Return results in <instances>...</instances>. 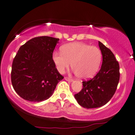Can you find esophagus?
<instances>
[{
    "instance_id": "obj_1",
    "label": "esophagus",
    "mask_w": 135,
    "mask_h": 135,
    "mask_svg": "<svg viewBox=\"0 0 135 135\" xmlns=\"http://www.w3.org/2000/svg\"><path fill=\"white\" fill-rule=\"evenodd\" d=\"M65 80L66 81H70V82H71V81H73V80L71 79V78H69V77H65Z\"/></svg>"
}]
</instances>
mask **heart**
<instances>
[{"label":"heart","instance_id":"1","mask_svg":"<svg viewBox=\"0 0 135 135\" xmlns=\"http://www.w3.org/2000/svg\"><path fill=\"white\" fill-rule=\"evenodd\" d=\"M62 52L55 51L52 59L57 70L64 73L71 65L78 77L91 78L97 72L102 60L100 49L82 42H72L62 47Z\"/></svg>","mask_w":135,"mask_h":135}]
</instances>
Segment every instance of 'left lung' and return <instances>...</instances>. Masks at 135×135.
I'll list each match as a JSON object with an SVG mask.
<instances>
[{
	"instance_id": "left-lung-1",
	"label": "left lung",
	"mask_w": 135,
	"mask_h": 135,
	"mask_svg": "<svg viewBox=\"0 0 135 135\" xmlns=\"http://www.w3.org/2000/svg\"><path fill=\"white\" fill-rule=\"evenodd\" d=\"M98 45L102 54L101 69L91 80L83 81V89L74 95L80 106L96 108L110 101L117 90L120 80V66L110 49L102 42Z\"/></svg>"
}]
</instances>
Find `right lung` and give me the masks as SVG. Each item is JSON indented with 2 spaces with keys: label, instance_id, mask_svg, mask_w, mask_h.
Here are the masks:
<instances>
[{
  "label": "right lung",
  "instance_id": "obj_1",
  "mask_svg": "<svg viewBox=\"0 0 135 135\" xmlns=\"http://www.w3.org/2000/svg\"><path fill=\"white\" fill-rule=\"evenodd\" d=\"M59 41L51 37H35L18 50L12 66L11 81L13 89L24 100L33 102L47 100L64 78L52 59Z\"/></svg>",
  "mask_w": 135,
  "mask_h": 135
}]
</instances>
